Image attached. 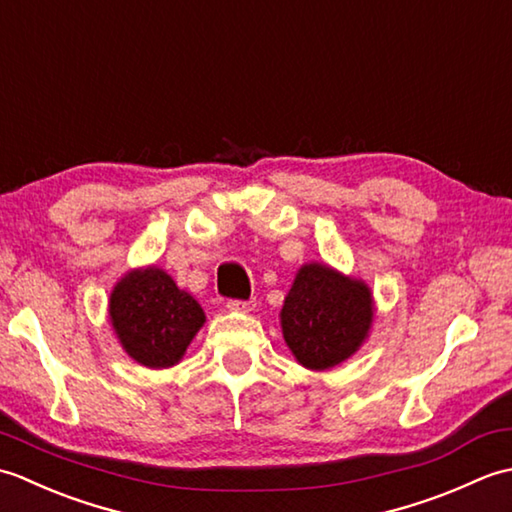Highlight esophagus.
I'll return each instance as SVG.
<instances>
[{"label": "esophagus", "instance_id": "1", "mask_svg": "<svg viewBox=\"0 0 512 512\" xmlns=\"http://www.w3.org/2000/svg\"><path fill=\"white\" fill-rule=\"evenodd\" d=\"M228 312H253L257 308L255 301H228Z\"/></svg>", "mask_w": 512, "mask_h": 512}]
</instances>
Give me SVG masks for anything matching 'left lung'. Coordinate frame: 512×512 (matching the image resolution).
I'll use <instances>...</instances> for the list:
<instances>
[{
    "mask_svg": "<svg viewBox=\"0 0 512 512\" xmlns=\"http://www.w3.org/2000/svg\"><path fill=\"white\" fill-rule=\"evenodd\" d=\"M374 314L367 281L323 262H308L297 270L279 323L295 361L312 372H325L361 350Z\"/></svg>",
    "mask_w": 512,
    "mask_h": 512,
    "instance_id": "1",
    "label": "left lung"
}]
</instances>
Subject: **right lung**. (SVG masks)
I'll return each instance as SVG.
<instances>
[{
    "mask_svg": "<svg viewBox=\"0 0 512 512\" xmlns=\"http://www.w3.org/2000/svg\"><path fill=\"white\" fill-rule=\"evenodd\" d=\"M107 314L125 354L149 369L178 365L206 323L200 303L156 264L116 281Z\"/></svg>",
    "mask_w": 512,
    "mask_h": 512,
    "instance_id": "1",
    "label": "right lung"
}]
</instances>
